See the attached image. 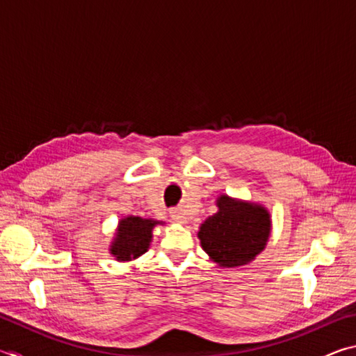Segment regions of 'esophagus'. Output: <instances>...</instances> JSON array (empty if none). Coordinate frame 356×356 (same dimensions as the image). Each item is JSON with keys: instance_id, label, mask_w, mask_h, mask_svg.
<instances>
[{"instance_id": "34e87169", "label": "esophagus", "mask_w": 356, "mask_h": 356, "mask_svg": "<svg viewBox=\"0 0 356 356\" xmlns=\"http://www.w3.org/2000/svg\"><path fill=\"white\" fill-rule=\"evenodd\" d=\"M170 216H171V220L174 222H180V225H184V222L186 221L185 215H184V212L180 209H171L170 210Z\"/></svg>"}]
</instances>
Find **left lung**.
Segmentation results:
<instances>
[{
    "mask_svg": "<svg viewBox=\"0 0 356 356\" xmlns=\"http://www.w3.org/2000/svg\"><path fill=\"white\" fill-rule=\"evenodd\" d=\"M218 212L209 216L197 232L202 250L221 267H242L264 251L272 231L268 210L261 204L221 195Z\"/></svg>",
    "mask_w": 356,
    "mask_h": 356,
    "instance_id": "left-lung-1",
    "label": "left lung"
}]
</instances>
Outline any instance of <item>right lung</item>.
<instances>
[{
  "instance_id": "1",
  "label": "right lung",
  "mask_w": 356,
  "mask_h": 356,
  "mask_svg": "<svg viewBox=\"0 0 356 356\" xmlns=\"http://www.w3.org/2000/svg\"><path fill=\"white\" fill-rule=\"evenodd\" d=\"M156 220H146L141 216H125L119 221L110 252L118 261H131L149 250L152 240V229L159 225Z\"/></svg>"
}]
</instances>
